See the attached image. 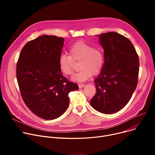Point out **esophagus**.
<instances>
[{
	"label": "esophagus",
	"instance_id": "34e87169",
	"mask_svg": "<svg viewBox=\"0 0 155 155\" xmlns=\"http://www.w3.org/2000/svg\"><path fill=\"white\" fill-rule=\"evenodd\" d=\"M84 86H85V84H83V83H79V84H78V86H79V87H80V88L83 87Z\"/></svg>",
	"mask_w": 155,
	"mask_h": 155
}]
</instances>
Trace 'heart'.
I'll return each instance as SVG.
<instances>
[{
	"label": "heart",
	"mask_w": 155,
	"mask_h": 155,
	"mask_svg": "<svg viewBox=\"0 0 155 155\" xmlns=\"http://www.w3.org/2000/svg\"><path fill=\"white\" fill-rule=\"evenodd\" d=\"M69 55L61 54L58 59L59 68L61 72L68 76L74 74V61H79L80 71L74 75L73 80L84 81L91 75L98 74L104 64V54L101 48L93 47L90 44L83 41H78L69 48Z\"/></svg>",
	"instance_id": "1"
}]
</instances>
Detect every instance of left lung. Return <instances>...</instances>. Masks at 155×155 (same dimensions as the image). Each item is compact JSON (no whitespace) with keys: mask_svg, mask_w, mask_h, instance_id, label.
I'll return each mask as SVG.
<instances>
[{"mask_svg":"<svg viewBox=\"0 0 155 155\" xmlns=\"http://www.w3.org/2000/svg\"><path fill=\"white\" fill-rule=\"evenodd\" d=\"M99 37L105 61L94 80L96 94L90 102L97 111L113 114L128 103L137 87L139 56L130 40L120 34L110 32Z\"/></svg>","mask_w":155,"mask_h":155,"instance_id":"8db88e82","label":"left lung"}]
</instances>
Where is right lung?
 I'll return each instance as SVG.
<instances>
[{
  "label": "right lung",
  "instance_id": "obj_1",
  "mask_svg": "<svg viewBox=\"0 0 155 155\" xmlns=\"http://www.w3.org/2000/svg\"><path fill=\"white\" fill-rule=\"evenodd\" d=\"M64 38L43 35L28 41L16 64V78L25 104L38 117L51 120L61 116L69 104V93L78 89L61 72L58 59Z\"/></svg>",
  "mask_w": 155,
  "mask_h": 155
}]
</instances>
